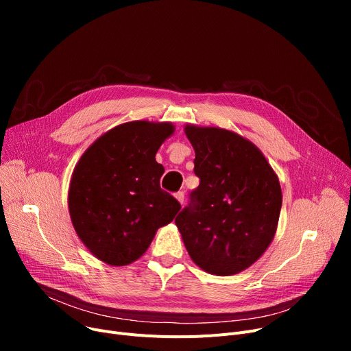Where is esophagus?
<instances>
[{"instance_id":"34e87169","label":"esophagus","mask_w":351,"mask_h":351,"mask_svg":"<svg viewBox=\"0 0 351 351\" xmlns=\"http://www.w3.org/2000/svg\"><path fill=\"white\" fill-rule=\"evenodd\" d=\"M175 197H176V200L179 202L180 205H183V202H185V193H183V192H178V193L175 195Z\"/></svg>"}]
</instances>
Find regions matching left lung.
I'll list each match as a JSON object with an SVG mask.
<instances>
[{
    "label": "left lung",
    "instance_id": "8db88e82",
    "mask_svg": "<svg viewBox=\"0 0 351 351\" xmlns=\"http://www.w3.org/2000/svg\"><path fill=\"white\" fill-rule=\"evenodd\" d=\"M200 185L175 223L202 270L230 276L250 267L278 230L282 189L253 142L217 126L186 123Z\"/></svg>",
    "mask_w": 351,
    "mask_h": 351
}]
</instances>
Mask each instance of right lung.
I'll return each instance as SVG.
<instances>
[{
	"label": "right lung",
	"mask_w": 351,
	"mask_h": 351,
	"mask_svg": "<svg viewBox=\"0 0 351 351\" xmlns=\"http://www.w3.org/2000/svg\"><path fill=\"white\" fill-rule=\"evenodd\" d=\"M172 122L121 123L92 142L73 168L68 189L71 222L98 261L126 266L171 223L179 202L160 189L165 169L155 156L173 135Z\"/></svg>",
	"instance_id": "obj_1"
}]
</instances>
